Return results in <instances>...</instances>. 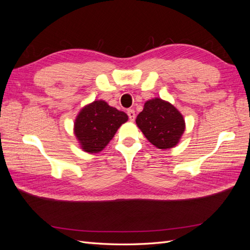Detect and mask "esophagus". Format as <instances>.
<instances>
[{"instance_id": "esophagus-1", "label": "esophagus", "mask_w": 250, "mask_h": 250, "mask_svg": "<svg viewBox=\"0 0 250 250\" xmlns=\"http://www.w3.org/2000/svg\"><path fill=\"white\" fill-rule=\"evenodd\" d=\"M127 115H128V117H129L130 121H134V119H135V111H134V109H128L127 110Z\"/></svg>"}]
</instances>
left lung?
<instances>
[{
  "label": "left lung",
  "instance_id": "obj_1",
  "mask_svg": "<svg viewBox=\"0 0 250 250\" xmlns=\"http://www.w3.org/2000/svg\"><path fill=\"white\" fill-rule=\"evenodd\" d=\"M135 122L146 139L160 149L175 147L186 129L183 115L160 98L148 100Z\"/></svg>",
  "mask_w": 250,
  "mask_h": 250
}]
</instances>
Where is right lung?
I'll return each instance as SVG.
<instances>
[{
  "instance_id": "1",
  "label": "right lung",
  "mask_w": 250,
  "mask_h": 250,
  "mask_svg": "<svg viewBox=\"0 0 250 250\" xmlns=\"http://www.w3.org/2000/svg\"><path fill=\"white\" fill-rule=\"evenodd\" d=\"M127 120L125 112L109 106L105 101H94L78 113L74 133L85 152L98 153L106 147L119 127Z\"/></svg>"
}]
</instances>
